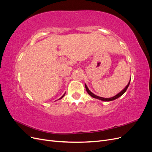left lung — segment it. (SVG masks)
<instances>
[{
  "label": "left lung",
  "mask_w": 152,
  "mask_h": 152,
  "mask_svg": "<svg viewBox=\"0 0 152 152\" xmlns=\"http://www.w3.org/2000/svg\"><path fill=\"white\" fill-rule=\"evenodd\" d=\"M129 84H130V81H129V84H127V86L121 92V93H119L117 94L116 96H113V97L110 98H104L99 97V96H96V95L94 94L93 93H91V92L89 91V89H88V87H87L86 84H85V87H86V91H87V93H88V94H89L91 96H92V97H93V98H96V99H100V100H102V101H104V102H110V101L114 100V99H115L119 98V97H120V96H121L126 91V90H127V89L128 88V87H129Z\"/></svg>",
  "instance_id": "obj_1"
}]
</instances>
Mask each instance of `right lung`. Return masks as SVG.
I'll return each mask as SVG.
<instances>
[{
	"instance_id": "right-lung-1",
	"label": "right lung",
	"mask_w": 152,
	"mask_h": 152,
	"mask_svg": "<svg viewBox=\"0 0 152 152\" xmlns=\"http://www.w3.org/2000/svg\"><path fill=\"white\" fill-rule=\"evenodd\" d=\"M65 96V94H63V96H61V98H59V99H61V98H63V96Z\"/></svg>"
}]
</instances>
